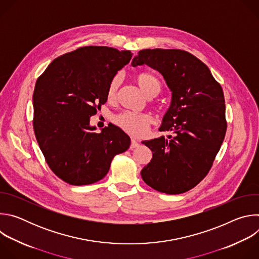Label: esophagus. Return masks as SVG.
Segmentation results:
<instances>
[{
	"label": "esophagus",
	"mask_w": 259,
	"mask_h": 259,
	"mask_svg": "<svg viewBox=\"0 0 259 259\" xmlns=\"http://www.w3.org/2000/svg\"><path fill=\"white\" fill-rule=\"evenodd\" d=\"M139 145V143L135 140V139H131V144H130V149L133 150L135 147H137Z\"/></svg>",
	"instance_id": "obj_1"
}]
</instances>
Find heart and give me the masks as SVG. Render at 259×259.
I'll list each match as a JSON object with an SVG mask.
<instances>
[{"label": "heart", "mask_w": 259, "mask_h": 259, "mask_svg": "<svg viewBox=\"0 0 259 259\" xmlns=\"http://www.w3.org/2000/svg\"><path fill=\"white\" fill-rule=\"evenodd\" d=\"M135 82L142 90L146 96H154L161 90V82L152 73L149 72H139L135 76ZM120 84V78L118 76L114 77L109 82L106 97L108 99H114ZM114 122L122 130L127 132L132 136L142 135L146 129L149 128L152 119L149 115L142 113H132V112H123L117 115L114 118Z\"/></svg>", "instance_id": "obj_1"}]
</instances>
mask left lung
<instances>
[{
    "label": "left lung",
    "mask_w": 259,
    "mask_h": 259,
    "mask_svg": "<svg viewBox=\"0 0 259 259\" xmlns=\"http://www.w3.org/2000/svg\"><path fill=\"white\" fill-rule=\"evenodd\" d=\"M131 64L157 69L172 92L159 128L170 135L142 142L150 147L153 158L141 170V177L158 192L186 193L208 174L225 139L223 88L204 62L183 50L144 49Z\"/></svg>",
    "instance_id": "obj_1"
}]
</instances>
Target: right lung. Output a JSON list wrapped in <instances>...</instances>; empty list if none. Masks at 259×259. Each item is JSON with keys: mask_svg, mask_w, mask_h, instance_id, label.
<instances>
[{"mask_svg": "<svg viewBox=\"0 0 259 259\" xmlns=\"http://www.w3.org/2000/svg\"><path fill=\"white\" fill-rule=\"evenodd\" d=\"M128 50L86 46L54 59L35 83L33 130L53 173L71 186L102 179L118 154L130 146V137L108 124L100 133L90 125L107 100L109 82L129 63Z\"/></svg>", "mask_w": 259, "mask_h": 259, "instance_id": "1", "label": "right lung"}]
</instances>
